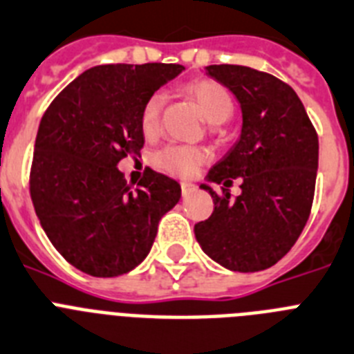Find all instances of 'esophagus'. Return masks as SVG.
<instances>
[{
	"mask_svg": "<svg viewBox=\"0 0 354 354\" xmlns=\"http://www.w3.org/2000/svg\"><path fill=\"white\" fill-rule=\"evenodd\" d=\"M196 190H198V187H196L194 183H190V181H181V194H183V198L194 194Z\"/></svg>",
	"mask_w": 354,
	"mask_h": 354,
	"instance_id": "34e87169",
	"label": "esophagus"
}]
</instances>
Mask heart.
Segmentation results:
<instances>
[{
	"instance_id": "b5f03b06",
	"label": "heart",
	"mask_w": 354,
	"mask_h": 354,
	"mask_svg": "<svg viewBox=\"0 0 354 354\" xmlns=\"http://www.w3.org/2000/svg\"><path fill=\"white\" fill-rule=\"evenodd\" d=\"M187 96L192 97L198 104L199 112L203 118L212 124H221L228 121L233 113V97L228 88L221 85L215 80H198L185 87ZM164 104V96L162 94H153L147 97L140 110V130L146 137H151L158 130V119ZM208 158V153L201 147L196 146H173L164 147L158 155L155 156V162L158 167L176 176L189 178L199 169V165L205 164Z\"/></svg>"
}]
</instances>
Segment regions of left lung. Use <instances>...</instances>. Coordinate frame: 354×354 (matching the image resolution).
Returning <instances> with one entry per match:
<instances>
[{
    "label": "left lung",
    "mask_w": 354,
    "mask_h": 354,
    "mask_svg": "<svg viewBox=\"0 0 354 354\" xmlns=\"http://www.w3.org/2000/svg\"><path fill=\"white\" fill-rule=\"evenodd\" d=\"M207 75L232 91L242 110L241 137L208 171L225 186L241 177L243 192L214 199V212L194 226L201 250L230 270L269 269L290 251L312 210L319 139L290 85L245 66H208Z\"/></svg>",
    "instance_id": "1"
}]
</instances>
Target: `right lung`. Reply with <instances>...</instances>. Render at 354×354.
I'll list each match as a JSON object with an SVG mask.
<instances>
[{"mask_svg": "<svg viewBox=\"0 0 354 354\" xmlns=\"http://www.w3.org/2000/svg\"><path fill=\"white\" fill-rule=\"evenodd\" d=\"M183 69L91 67L42 115L30 196L55 250L85 274L113 278L135 269L151 251L160 219L180 201L173 178L147 169L131 190L118 164L144 146L140 110L147 97Z\"/></svg>", "mask_w": 354, "mask_h": 354, "instance_id": "right-lung-1", "label": "right lung"}]
</instances>
